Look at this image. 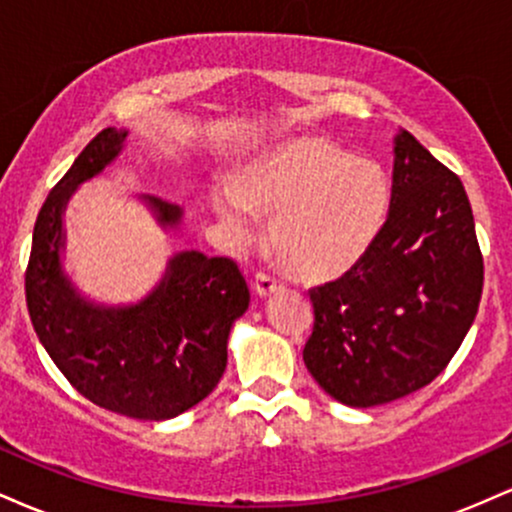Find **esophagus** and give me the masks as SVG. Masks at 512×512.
<instances>
[{
    "mask_svg": "<svg viewBox=\"0 0 512 512\" xmlns=\"http://www.w3.org/2000/svg\"><path fill=\"white\" fill-rule=\"evenodd\" d=\"M281 289H284V286H281L279 281L274 279V276H269V274H257L255 276V293L260 298H269L272 293H279Z\"/></svg>",
    "mask_w": 512,
    "mask_h": 512,
    "instance_id": "34e87169",
    "label": "esophagus"
}]
</instances>
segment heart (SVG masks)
<instances>
[{
  "instance_id": "b5f03b06",
  "label": "heart",
  "mask_w": 512,
  "mask_h": 512,
  "mask_svg": "<svg viewBox=\"0 0 512 512\" xmlns=\"http://www.w3.org/2000/svg\"><path fill=\"white\" fill-rule=\"evenodd\" d=\"M214 209L236 231L252 211L269 221V250L303 284H330L366 260L392 207L387 170L325 137H291L214 187Z\"/></svg>"
}]
</instances>
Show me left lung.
I'll list each match as a JSON object with an SVG mask.
<instances>
[{
  "instance_id": "obj_1",
  "label": "left lung",
  "mask_w": 512,
  "mask_h": 512,
  "mask_svg": "<svg viewBox=\"0 0 512 512\" xmlns=\"http://www.w3.org/2000/svg\"><path fill=\"white\" fill-rule=\"evenodd\" d=\"M392 207L354 272L310 291L305 368L346 407H378L431 383L477 317L484 260L460 178L399 129Z\"/></svg>"
}]
</instances>
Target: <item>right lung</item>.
<instances>
[{"mask_svg":"<svg viewBox=\"0 0 512 512\" xmlns=\"http://www.w3.org/2000/svg\"><path fill=\"white\" fill-rule=\"evenodd\" d=\"M127 129L108 127L81 151L45 199L33 228L26 303L40 344L86 399L129 419L166 421L209 397L228 361V337L250 305L236 262L180 250L158 284L134 303H103L76 286L67 269L64 211L74 192L113 166ZM168 236L185 211L139 197Z\"/></svg>","mask_w":512,"mask_h":512,"instance_id":"obj_1","label":"right lung"}]
</instances>
